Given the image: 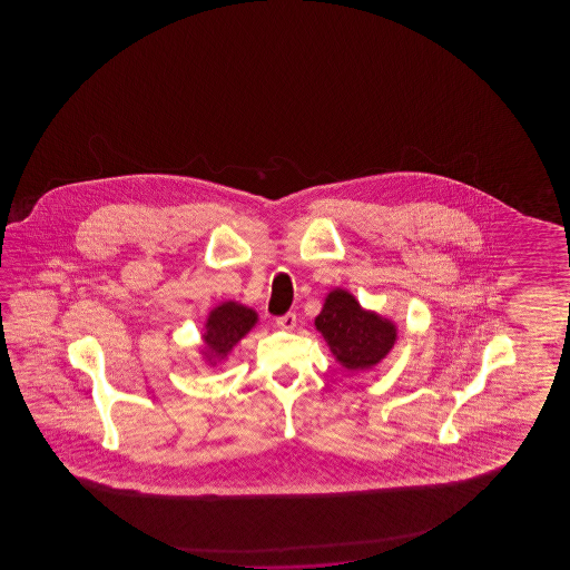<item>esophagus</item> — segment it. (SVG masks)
Segmentation results:
<instances>
[{
    "label": "esophagus",
    "mask_w": 570,
    "mask_h": 570,
    "mask_svg": "<svg viewBox=\"0 0 570 570\" xmlns=\"http://www.w3.org/2000/svg\"><path fill=\"white\" fill-rule=\"evenodd\" d=\"M275 324H277V327H281V330H293V327L297 326V315H281V317H277V320H275Z\"/></svg>",
    "instance_id": "esophagus-1"
}]
</instances>
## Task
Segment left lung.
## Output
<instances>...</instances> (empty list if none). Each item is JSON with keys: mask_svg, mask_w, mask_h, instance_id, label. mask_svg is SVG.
Instances as JSON below:
<instances>
[{"mask_svg": "<svg viewBox=\"0 0 570 570\" xmlns=\"http://www.w3.org/2000/svg\"><path fill=\"white\" fill-rule=\"evenodd\" d=\"M315 330L324 336L334 358L348 371L373 368L387 356L397 327L375 312H366L354 295L344 289L327 293Z\"/></svg>", "mask_w": 570, "mask_h": 570, "instance_id": "8db88e82", "label": "left lung"}]
</instances>
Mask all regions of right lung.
Masks as SVG:
<instances>
[{"instance_id": "1", "label": "right lung", "mask_w": 570, "mask_h": 570, "mask_svg": "<svg viewBox=\"0 0 570 570\" xmlns=\"http://www.w3.org/2000/svg\"><path fill=\"white\" fill-rule=\"evenodd\" d=\"M255 309L243 303L224 302L214 307L207 315L206 332H204V356L209 364L224 361L232 348L255 327Z\"/></svg>"}]
</instances>
